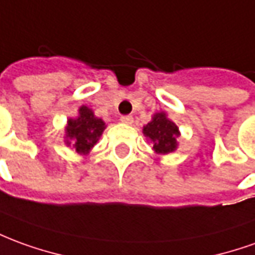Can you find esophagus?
Here are the masks:
<instances>
[{"mask_svg": "<svg viewBox=\"0 0 255 255\" xmlns=\"http://www.w3.org/2000/svg\"><path fill=\"white\" fill-rule=\"evenodd\" d=\"M122 123H124V124H132L133 123V117L132 116H122Z\"/></svg>", "mask_w": 255, "mask_h": 255, "instance_id": "obj_1", "label": "esophagus"}]
</instances>
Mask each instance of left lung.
<instances>
[{"label": "left lung", "instance_id": "left-lung-1", "mask_svg": "<svg viewBox=\"0 0 255 255\" xmlns=\"http://www.w3.org/2000/svg\"><path fill=\"white\" fill-rule=\"evenodd\" d=\"M143 133L152 139L153 149L158 154H167L177 147L178 127L165 117L164 113H156L152 122L143 127Z\"/></svg>", "mask_w": 255, "mask_h": 255}]
</instances>
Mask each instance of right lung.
<instances>
[{"label":"right lung","mask_w":255,"mask_h":255,"mask_svg":"<svg viewBox=\"0 0 255 255\" xmlns=\"http://www.w3.org/2000/svg\"><path fill=\"white\" fill-rule=\"evenodd\" d=\"M78 112L80 116L77 119H70L67 122L66 135L69 139H73V149H76V152L87 154L102 135L105 123L95 117L87 106H81ZM67 145H70L69 140Z\"/></svg>","instance_id":"obj_1"}]
</instances>
